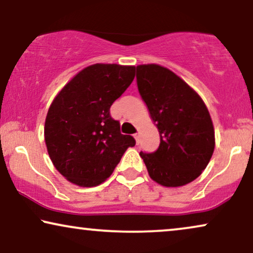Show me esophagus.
<instances>
[{
    "label": "esophagus",
    "mask_w": 253,
    "mask_h": 253,
    "mask_svg": "<svg viewBox=\"0 0 253 253\" xmlns=\"http://www.w3.org/2000/svg\"><path fill=\"white\" fill-rule=\"evenodd\" d=\"M133 137H134V139L137 140V143H139V134H138V133H134V134H133Z\"/></svg>",
    "instance_id": "obj_1"
}]
</instances>
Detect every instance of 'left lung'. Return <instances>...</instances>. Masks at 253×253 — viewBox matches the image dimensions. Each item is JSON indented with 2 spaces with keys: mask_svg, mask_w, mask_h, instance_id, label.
Returning a JSON list of instances; mask_svg holds the SVG:
<instances>
[{
  "mask_svg": "<svg viewBox=\"0 0 253 253\" xmlns=\"http://www.w3.org/2000/svg\"><path fill=\"white\" fill-rule=\"evenodd\" d=\"M137 86L160 133L157 151L140 152L148 174L169 188L188 184L207 167L215 146L205 103L178 76L158 64L138 65Z\"/></svg>",
  "mask_w": 253,
  "mask_h": 253,
  "instance_id": "1",
  "label": "left lung"
}]
</instances>
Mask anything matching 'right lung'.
Instances as JSON below:
<instances>
[{
	"mask_svg": "<svg viewBox=\"0 0 253 253\" xmlns=\"http://www.w3.org/2000/svg\"><path fill=\"white\" fill-rule=\"evenodd\" d=\"M134 67L93 64L75 76L56 95L44 123V141L55 168L79 186L108 178L127 147L110 107L134 78Z\"/></svg>",
	"mask_w": 253,
	"mask_h": 253,
	"instance_id": "obj_1",
	"label": "right lung"
}]
</instances>
